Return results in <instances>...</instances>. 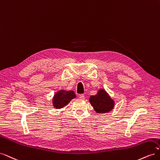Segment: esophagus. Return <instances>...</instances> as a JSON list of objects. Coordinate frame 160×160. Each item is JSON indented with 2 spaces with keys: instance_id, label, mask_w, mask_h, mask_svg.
Listing matches in <instances>:
<instances>
[{
  "instance_id": "obj_1",
  "label": "esophagus",
  "mask_w": 160,
  "mask_h": 160,
  "mask_svg": "<svg viewBox=\"0 0 160 160\" xmlns=\"http://www.w3.org/2000/svg\"><path fill=\"white\" fill-rule=\"evenodd\" d=\"M79 98H80L81 99H83V98H85V95H84V94H80V95H79Z\"/></svg>"
}]
</instances>
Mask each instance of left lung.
Here are the masks:
<instances>
[{
    "mask_svg": "<svg viewBox=\"0 0 160 160\" xmlns=\"http://www.w3.org/2000/svg\"><path fill=\"white\" fill-rule=\"evenodd\" d=\"M89 102L97 113H105L114 108V101L104 89H99L95 95H91Z\"/></svg>",
    "mask_w": 160,
    "mask_h": 160,
    "instance_id": "obj_1",
    "label": "left lung"
}]
</instances>
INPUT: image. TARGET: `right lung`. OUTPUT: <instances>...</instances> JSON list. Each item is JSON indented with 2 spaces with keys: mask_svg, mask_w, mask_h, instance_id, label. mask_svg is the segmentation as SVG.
Returning a JSON list of instances; mask_svg holds the SVG:
<instances>
[{
  "mask_svg": "<svg viewBox=\"0 0 160 160\" xmlns=\"http://www.w3.org/2000/svg\"><path fill=\"white\" fill-rule=\"evenodd\" d=\"M75 98L74 91L61 90L57 91L53 97L52 105L56 109L62 108L68 104L71 99Z\"/></svg>",
  "mask_w": 160,
  "mask_h": 160,
  "instance_id": "add662e5",
  "label": "right lung"
}]
</instances>
